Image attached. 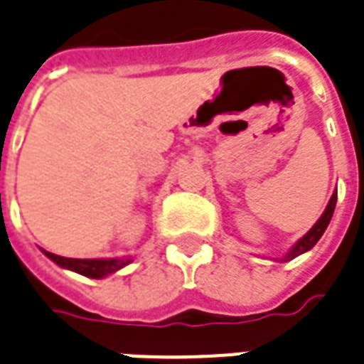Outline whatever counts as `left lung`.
I'll return each instance as SVG.
<instances>
[{
    "label": "left lung",
    "instance_id": "left-lung-1",
    "mask_svg": "<svg viewBox=\"0 0 364 364\" xmlns=\"http://www.w3.org/2000/svg\"><path fill=\"white\" fill-rule=\"evenodd\" d=\"M336 199H338V193L334 191L331 197V201H328V205H326L325 213L321 214V218L315 222V226L311 228V230H309V232L306 233V235H304V237L300 239V241H298V243L294 245V247H292V249H290L289 252L283 256V258H281V260L289 262V260H292V258H296V256L304 255V252H308V250L314 249L315 243H317V241L321 239V235L325 233L326 226L331 224L332 214H334V207H336Z\"/></svg>",
    "mask_w": 364,
    "mask_h": 364
}]
</instances>
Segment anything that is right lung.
<instances>
[{
	"label": "right lung",
	"instance_id": "obj_1",
	"mask_svg": "<svg viewBox=\"0 0 364 364\" xmlns=\"http://www.w3.org/2000/svg\"><path fill=\"white\" fill-rule=\"evenodd\" d=\"M45 256H49L50 260L58 264L60 267H66V269H72L75 273H81V275H85V277L91 279H102L109 273H115L117 269H121L127 264H131V258H108V260H80V258H64V256L53 255V252H47L43 250Z\"/></svg>",
	"mask_w": 364,
	"mask_h": 364
}]
</instances>
